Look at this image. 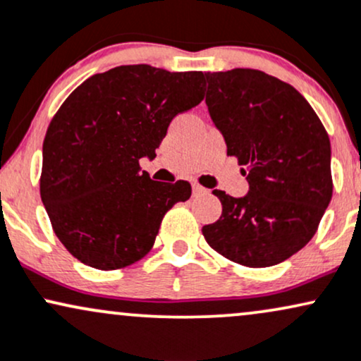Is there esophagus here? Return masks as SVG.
Here are the masks:
<instances>
[{
	"instance_id": "obj_1",
	"label": "esophagus",
	"mask_w": 361,
	"mask_h": 361,
	"mask_svg": "<svg viewBox=\"0 0 361 361\" xmlns=\"http://www.w3.org/2000/svg\"><path fill=\"white\" fill-rule=\"evenodd\" d=\"M192 194H194V196H201V194H207V189L201 188L199 184H194L192 185Z\"/></svg>"
}]
</instances>
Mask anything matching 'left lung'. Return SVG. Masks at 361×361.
<instances>
[{"label":"left lung","mask_w":361,"mask_h":361,"mask_svg":"<svg viewBox=\"0 0 361 361\" xmlns=\"http://www.w3.org/2000/svg\"><path fill=\"white\" fill-rule=\"evenodd\" d=\"M211 120L247 177L248 192L213 194L223 213L207 243L247 267H272L306 247L333 196L331 143L306 97L255 69L207 72Z\"/></svg>","instance_id":"8db88e82"}]
</instances>
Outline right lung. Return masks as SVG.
Here are the masks:
<instances>
[{
	"mask_svg": "<svg viewBox=\"0 0 361 361\" xmlns=\"http://www.w3.org/2000/svg\"><path fill=\"white\" fill-rule=\"evenodd\" d=\"M202 72L120 66L84 80L63 101L44 140L40 196L62 245L92 269L131 265L154 247L190 184L152 180L140 159H155L171 121L202 101Z\"/></svg>",
	"mask_w": 361,
	"mask_h": 361,
	"instance_id": "right-lung-1",
	"label": "right lung"
}]
</instances>
